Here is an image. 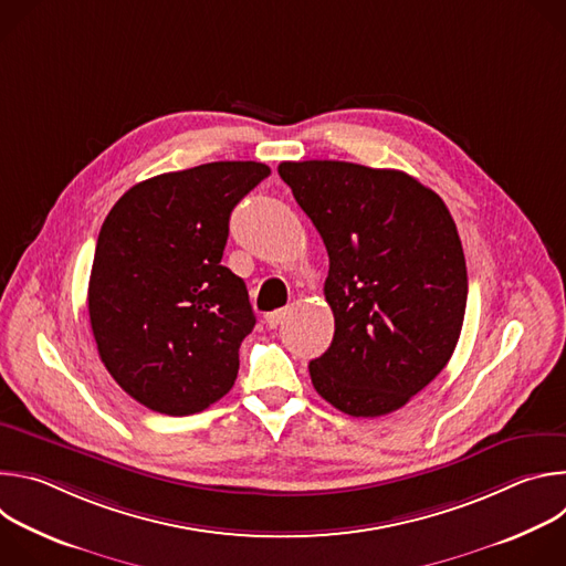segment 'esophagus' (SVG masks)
<instances>
[{
	"label": "esophagus",
	"instance_id": "esophagus-1",
	"mask_svg": "<svg viewBox=\"0 0 566 566\" xmlns=\"http://www.w3.org/2000/svg\"><path fill=\"white\" fill-rule=\"evenodd\" d=\"M286 317V308H277V311H271V313H266V325L271 327V329H277L280 325H282V319Z\"/></svg>",
	"mask_w": 566,
	"mask_h": 566
}]
</instances>
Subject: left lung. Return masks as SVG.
<instances>
[{"label": "left lung", "instance_id": "8db88e82", "mask_svg": "<svg viewBox=\"0 0 566 566\" xmlns=\"http://www.w3.org/2000/svg\"><path fill=\"white\" fill-rule=\"evenodd\" d=\"M277 172L329 255L336 332L311 382L349 417L389 415L439 376L461 334L468 273L452 214L400 170L284 160Z\"/></svg>", "mask_w": 566, "mask_h": 566}]
</instances>
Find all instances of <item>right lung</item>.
<instances>
[{"label":"right lung","mask_w":566,"mask_h":566,"mask_svg":"<svg viewBox=\"0 0 566 566\" xmlns=\"http://www.w3.org/2000/svg\"><path fill=\"white\" fill-rule=\"evenodd\" d=\"M269 175L255 160H217L140 181L109 210L90 319L101 360L140 406L188 417L234 385L255 313L221 258L232 208Z\"/></svg>","instance_id":"right-lung-1"}]
</instances>
